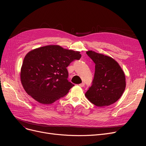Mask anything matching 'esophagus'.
<instances>
[{
    "mask_svg": "<svg viewBox=\"0 0 146 146\" xmlns=\"http://www.w3.org/2000/svg\"><path fill=\"white\" fill-rule=\"evenodd\" d=\"M79 86H80V87H83L84 86H85V83H80V85H79Z\"/></svg>",
    "mask_w": 146,
    "mask_h": 146,
    "instance_id": "esophagus-1",
    "label": "esophagus"
}]
</instances>
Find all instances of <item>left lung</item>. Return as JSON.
Here are the masks:
<instances>
[{"label":"left lung","instance_id":"1","mask_svg":"<svg viewBox=\"0 0 146 146\" xmlns=\"http://www.w3.org/2000/svg\"><path fill=\"white\" fill-rule=\"evenodd\" d=\"M86 54L96 64L92 84L85 93L86 98L98 107L115 103L125 89L124 72L111 57L92 50L87 51Z\"/></svg>","mask_w":146,"mask_h":146}]
</instances>
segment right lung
<instances>
[{
    "mask_svg": "<svg viewBox=\"0 0 146 146\" xmlns=\"http://www.w3.org/2000/svg\"><path fill=\"white\" fill-rule=\"evenodd\" d=\"M80 52L58 45L35 48L25 56L21 81L27 93L42 104H51L68 94L74 85L68 80L66 68L80 60Z\"/></svg>",
    "mask_w": 146,
    "mask_h": 146,
    "instance_id": "1",
    "label": "right lung"
}]
</instances>
